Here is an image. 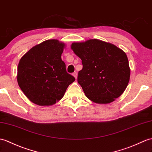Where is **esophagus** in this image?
Instances as JSON below:
<instances>
[{
    "instance_id": "esophagus-1",
    "label": "esophagus",
    "mask_w": 152,
    "mask_h": 152,
    "mask_svg": "<svg viewBox=\"0 0 152 152\" xmlns=\"http://www.w3.org/2000/svg\"><path fill=\"white\" fill-rule=\"evenodd\" d=\"M72 75L74 76V77H75V78L76 79L77 78V72H74L73 74H72Z\"/></svg>"
}]
</instances>
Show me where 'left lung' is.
Segmentation results:
<instances>
[{
	"label": "left lung",
	"mask_w": 152,
	"mask_h": 152,
	"mask_svg": "<svg viewBox=\"0 0 152 152\" xmlns=\"http://www.w3.org/2000/svg\"><path fill=\"white\" fill-rule=\"evenodd\" d=\"M71 48L82 59L77 82L89 100L109 104L124 93L130 77L126 53L115 45L98 39L73 43Z\"/></svg>",
	"instance_id": "8db88e82"
}]
</instances>
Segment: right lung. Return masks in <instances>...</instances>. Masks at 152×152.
Wrapping results in <instances>:
<instances>
[{
	"instance_id": "obj_1",
	"label": "right lung",
	"mask_w": 152,
	"mask_h": 152,
	"mask_svg": "<svg viewBox=\"0 0 152 152\" xmlns=\"http://www.w3.org/2000/svg\"><path fill=\"white\" fill-rule=\"evenodd\" d=\"M65 44L50 39L36 45L20 59L17 82L26 97L39 105H51L61 100L75 77L61 59Z\"/></svg>"
}]
</instances>
